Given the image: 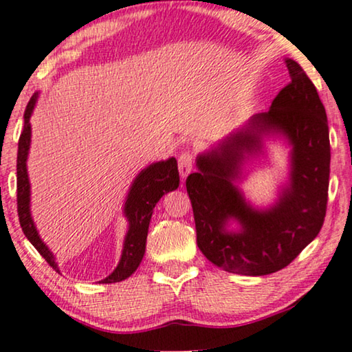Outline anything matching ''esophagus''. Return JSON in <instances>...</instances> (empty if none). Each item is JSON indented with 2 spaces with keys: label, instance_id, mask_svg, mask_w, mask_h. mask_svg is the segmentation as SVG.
I'll return each mask as SVG.
<instances>
[{
  "label": "esophagus",
  "instance_id": "34e87169",
  "mask_svg": "<svg viewBox=\"0 0 352 352\" xmlns=\"http://www.w3.org/2000/svg\"><path fill=\"white\" fill-rule=\"evenodd\" d=\"M192 166H193V155L188 151L182 152L179 159H177V168H179L181 176L186 177L188 173L192 171Z\"/></svg>",
  "mask_w": 352,
  "mask_h": 352
}]
</instances>
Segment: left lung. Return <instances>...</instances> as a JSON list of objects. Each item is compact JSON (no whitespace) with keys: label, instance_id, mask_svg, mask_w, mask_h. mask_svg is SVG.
Wrapping results in <instances>:
<instances>
[{"label":"left lung","instance_id":"1","mask_svg":"<svg viewBox=\"0 0 352 352\" xmlns=\"http://www.w3.org/2000/svg\"><path fill=\"white\" fill-rule=\"evenodd\" d=\"M286 63L290 82L268 113L252 117L246 129L198 157V171L186 179L198 248L228 273L263 276L287 267L318 236L327 211L330 141L325 108L302 66L290 58ZM265 131H281L294 146L293 177L276 207L256 212L232 179L242 154L260 146ZM230 218L242 223L241 231L223 228Z\"/></svg>","mask_w":352,"mask_h":352}]
</instances>
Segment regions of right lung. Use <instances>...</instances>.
Wrapping results in <instances>:
<instances>
[{"instance_id":"1","label":"right lung","mask_w":352,"mask_h":352,"mask_svg":"<svg viewBox=\"0 0 352 352\" xmlns=\"http://www.w3.org/2000/svg\"><path fill=\"white\" fill-rule=\"evenodd\" d=\"M38 94L32 96L28 101L27 109L23 114V130L19 138V152H17V212L20 227L25 233V236L30 239V243L36 248V251L45 258L50 267L55 272H58L57 263L52 252L47 246L41 241L36 228H34L33 219L30 216V182L27 175V155L30 149V136H32V126H30V116L33 113L34 104H36ZM179 186V171H177L176 159L159 162L147 166L144 171H141L136 177L129 198L125 201V216L129 217L130 227L126 233L124 251L122 258L117 268L108 278H104L103 284L119 283L130 276L140 267L146 251V238L149 230V222L152 211L157 205V201L165 195L166 192H171Z\"/></svg>"}]
</instances>
